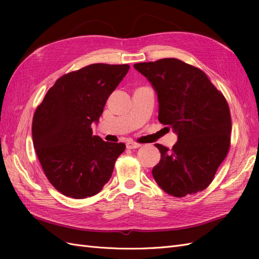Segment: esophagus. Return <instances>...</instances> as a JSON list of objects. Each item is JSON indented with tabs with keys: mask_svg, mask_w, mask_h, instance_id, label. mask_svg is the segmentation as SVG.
Here are the masks:
<instances>
[{
	"mask_svg": "<svg viewBox=\"0 0 259 259\" xmlns=\"http://www.w3.org/2000/svg\"><path fill=\"white\" fill-rule=\"evenodd\" d=\"M140 146V144H138V143H135V142H127L126 143V148L127 149H136V148H139Z\"/></svg>",
	"mask_w": 259,
	"mask_h": 259,
	"instance_id": "1",
	"label": "esophagus"
}]
</instances>
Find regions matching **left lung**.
I'll return each mask as SVG.
<instances>
[{
	"label": "left lung",
	"instance_id": "1",
	"mask_svg": "<svg viewBox=\"0 0 259 259\" xmlns=\"http://www.w3.org/2000/svg\"><path fill=\"white\" fill-rule=\"evenodd\" d=\"M134 67L158 93L159 121L178 135L170 150L155 144L156 184L176 198L206 189L230 148L231 115L223 93L201 69L177 58Z\"/></svg>",
	"mask_w": 259,
	"mask_h": 259
}]
</instances>
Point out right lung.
Here are the masks:
<instances>
[{
	"instance_id": "add662e5",
	"label": "right lung",
	"mask_w": 259,
	"mask_h": 259,
	"mask_svg": "<svg viewBox=\"0 0 259 259\" xmlns=\"http://www.w3.org/2000/svg\"><path fill=\"white\" fill-rule=\"evenodd\" d=\"M128 65L93 64L60 76L37 106L32 139L49 182L66 197L97 194L110 179L123 143L93 135L110 94L126 75Z\"/></svg>"
}]
</instances>
